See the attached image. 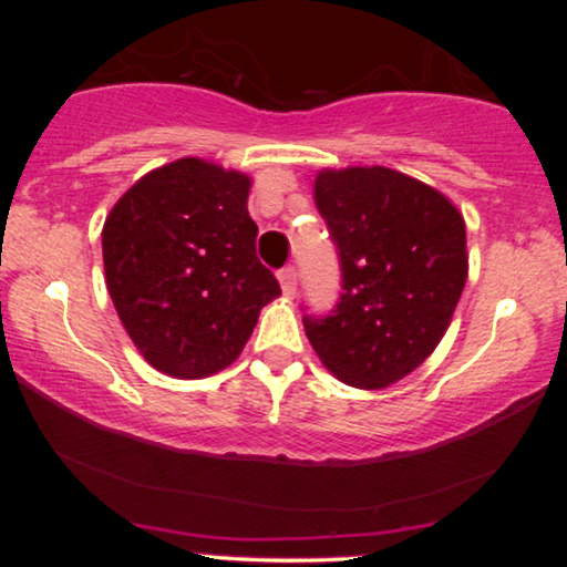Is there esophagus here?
Segmentation results:
<instances>
[{
    "label": "esophagus",
    "instance_id": "34e87169",
    "mask_svg": "<svg viewBox=\"0 0 567 567\" xmlns=\"http://www.w3.org/2000/svg\"><path fill=\"white\" fill-rule=\"evenodd\" d=\"M279 285H282V292L288 298L296 296V285H298V271L296 266H285V269H279Z\"/></svg>",
    "mask_w": 567,
    "mask_h": 567
}]
</instances>
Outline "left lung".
Wrapping results in <instances>:
<instances>
[{
    "label": "left lung",
    "instance_id": "obj_1",
    "mask_svg": "<svg viewBox=\"0 0 567 567\" xmlns=\"http://www.w3.org/2000/svg\"><path fill=\"white\" fill-rule=\"evenodd\" d=\"M317 210L341 264V298L303 330L330 373L357 389L405 379L432 354L466 285L464 216L392 167L322 171Z\"/></svg>",
    "mask_w": 567,
    "mask_h": 567
}]
</instances>
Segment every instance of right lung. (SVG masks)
<instances>
[{
  "instance_id": "obj_1",
  "label": "right lung",
  "mask_w": 567,
  "mask_h": 567,
  "mask_svg": "<svg viewBox=\"0 0 567 567\" xmlns=\"http://www.w3.org/2000/svg\"><path fill=\"white\" fill-rule=\"evenodd\" d=\"M250 178L186 157L146 173L103 224L106 288L148 365L173 379L229 368L279 282L256 256Z\"/></svg>"
}]
</instances>
